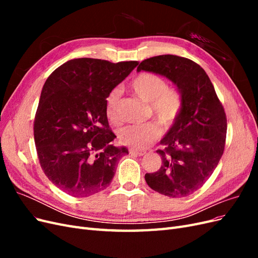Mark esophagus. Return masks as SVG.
<instances>
[{
	"label": "esophagus",
	"instance_id": "1",
	"mask_svg": "<svg viewBox=\"0 0 258 258\" xmlns=\"http://www.w3.org/2000/svg\"><path fill=\"white\" fill-rule=\"evenodd\" d=\"M129 153L131 155H136V156H143V155L146 154L145 151H139V150H135V148H130Z\"/></svg>",
	"mask_w": 258,
	"mask_h": 258
}]
</instances>
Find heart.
I'll return each instance as SVG.
<instances>
[{"label":"heart","mask_w":258,"mask_h":258,"mask_svg":"<svg viewBox=\"0 0 258 258\" xmlns=\"http://www.w3.org/2000/svg\"><path fill=\"white\" fill-rule=\"evenodd\" d=\"M136 96L147 103V115L154 117L163 128H170L175 122L182 110V98L175 90L168 87L161 76L144 72L136 76L130 84ZM120 92L113 89L105 101V113L113 122L119 121L118 106ZM161 135L160 128L155 122L132 124L119 131V142L134 148H146Z\"/></svg>","instance_id":"obj_1"}]
</instances>
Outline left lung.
Returning a JSON list of instances; mask_svg holds the SVG:
<instances>
[{
	"mask_svg": "<svg viewBox=\"0 0 258 258\" xmlns=\"http://www.w3.org/2000/svg\"><path fill=\"white\" fill-rule=\"evenodd\" d=\"M137 71L166 76L176 86L182 110L158 150L161 167L146 173L152 189L171 198L191 195L208 181L222 157L227 118L208 74L196 62L174 54L143 60Z\"/></svg>",
	"mask_w": 258,
	"mask_h": 258,
	"instance_id": "left-lung-1",
	"label": "left lung"
}]
</instances>
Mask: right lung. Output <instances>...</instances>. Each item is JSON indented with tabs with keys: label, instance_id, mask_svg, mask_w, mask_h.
<instances>
[{
	"label": "right lung",
	"instance_id": "add662e5",
	"mask_svg": "<svg viewBox=\"0 0 258 258\" xmlns=\"http://www.w3.org/2000/svg\"><path fill=\"white\" fill-rule=\"evenodd\" d=\"M139 64L79 58L67 61L46 80L34 118V141L49 181L73 197H89L111 184L126 147L116 138L105 101Z\"/></svg>",
	"mask_w": 258,
	"mask_h": 258
}]
</instances>
